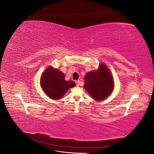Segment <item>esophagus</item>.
<instances>
[{
  "label": "esophagus",
  "instance_id": "obj_1",
  "mask_svg": "<svg viewBox=\"0 0 154 154\" xmlns=\"http://www.w3.org/2000/svg\"><path fill=\"white\" fill-rule=\"evenodd\" d=\"M75 82H76V85H77V86L80 85V80H76Z\"/></svg>",
  "mask_w": 154,
  "mask_h": 154
}]
</instances>
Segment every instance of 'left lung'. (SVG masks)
<instances>
[{
	"label": "left lung",
	"instance_id": "left-lung-1",
	"mask_svg": "<svg viewBox=\"0 0 154 154\" xmlns=\"http://www.w3.org/2000/svg\"><path fill=\"white\" fill-rule=\"evenodd\" d=\"M83 87L96 101L104 100L112 94L114 82L105 64L101 63L96 71H91L85 74Z\"/></svg>",
	"mask_w": 154,
	"mask_h": 154
}]
</instances>
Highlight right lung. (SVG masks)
Returning <instances> with one entry per match:
<instances>
[{"instance_id": "obj_1", "label": "right lung", "mask_w": 154, "mask_h": 154, "mask_svg": "<svg viewBox=\"0 0 154 154\" xmlns=\"http://www.w3.org/2000/svg\"><path fill=\"white\" fill-rule=\"evenodd\" d=\"M40 83L46 95L54 100L61 98L69 88L76 85L72 81H66L62 71L51 66L43 72Z\"/></svg>"}]
</instances>
